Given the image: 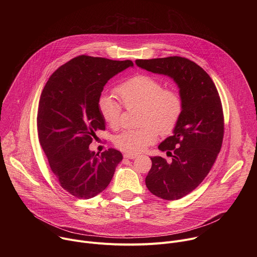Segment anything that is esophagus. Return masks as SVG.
<instances>
[{
  "mask_svg": "<svg viewBox=\"0 0 257 257\" xmlns=\"http://www.w3.org/2000/svg\"><path fill=\"white\" fill-rule=\"evenodd\" d=\"M138 156L137 155H133V154H125L124 155V158L126 159H129V160H133V159H136Z\"/></svg>",
  "mask_w": 257,
  "mask_h": 257,
  "instance_id": "esophagus-1",
  "label": "esophagus"
}]
</instances>
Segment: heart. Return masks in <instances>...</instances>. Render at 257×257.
<instances>
[{
  "label": "heart",
  "mask_w": 257,
  "mask_h": 257,
  "mask_svg": "<svg viewBox=\"0 0 257 257\" xmlns=\"http://www.w3.org/2000/svg\"><path fill=\"white\" fill-rule=\"evenodd\" d=\"M116 94L126 108H140L139 124L142 127L126 130L114 140L116 148L128 154L141 153L157 141L159 134L172 133L183 112L179 92L164 88L163 83L151 75L139 74L127 79L117 86ZM121 103L106 94L98 98L99 115L111 128L120 125Z\"/></svg>",
  "instance_id": "heart-1"
}]
</instances>
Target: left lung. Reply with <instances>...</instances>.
<instances>
[{
    "label": "left lung",
    "mask_w": 257,
    "mask_h": 257,
    "mask_svg": "<svg viewBox=\"0 0 257 257\" xmlns=\"http://www.w3.org/2000/svg\"><path fill=\"white\" fill-rule=\"evenodd\" d=\"M138 67L172 77L180 88L183 112L174 134L159 149L172 157H154L145 184L156 196L176 200L192 192L211 170L222 149L224 113L221 97L207 73L189 59L173 56L136 60Z\"/></svg>",
    "instance_id": "1"
}]
</instances>
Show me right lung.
Listing matches in <instances>:
<instances>
[{"mask_svg":"<svg viewBox=\"0 0 257 257\" xmlns=\"http://www.w3.org/2000/svg\"><path fill=\"white\" fill-rule=\"evenodd\" d=\"M133 62L81 55L59 67L41 94L36 126L42 149L60 185L80 199L102 192L123 156L109 149L100 157L88 146L104 129L97 101L105 83Z\"/></svg>","mask_w":257,"mask_h":257,"instance_id":"1","label":"right lung"}]
</instances>
